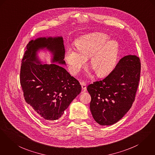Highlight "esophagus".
Listing matches in <instances>:
<instances>
[{
    "mask_svg": "<svg viewBox=\"0 0 155 155\" xmlns=\"http://www.w3.org/2000/svg\"><path fill=\"white\" fill-rule=\"evenodd\" d=\"M81 85V87H82V93H84L87 90V87H86V84L84 82L82 81L80 83Z\"/></svg>",
    "mask_w": 155,
    "mask_h": 155,
    "instance_id": "1",
    "label": "esophagus"
}]
</instances>
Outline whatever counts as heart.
Wrapping results in <instances>:
<instances>
[{
	"label": "heart",
	"instance_id": "heart-1",
	"mask_svg": "<svg viewBox=\"0 0 155 155\" xmlns=\"http://www.w3.org/2000/svg\"><path fill=\"white\" fill-rule=\"evenodd\" d=\"M103 33H91L81 36L76 42L77 51L68 47L65 59L70 72L76 74L90 57V65L98 77L108 75L116 67L119 46Z\"/></svg>",
	"mask_w": 155,
	"mask_h": 155
}]
</instances>
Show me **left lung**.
<instances>
[{"instance_id":"left-lung-1","label":"left lung","mask_w":155,"mask_h":155,"mask_svg":"<svg viewBox=\"0 0 155 155\" xmlns=\"http://www.w3.org/2000/svg\"><path fill=\"white\" fill-rule=\"evenodd\" d=\"M140 66L137 56H125L104 80L88 85L90 111L97 123L112 125L130 110L139 85Z\"/></svg>"}]
</instances>
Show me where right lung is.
I'll use <instances>...</instances> for the list:
<instances>
[{
    "mask_svg": "<svg viewBox=\"0 0 155 155\" xmlns=\"http://www.w3.org/2000/svg\"><path fill=\"white\" fill-rule=\"evenodd\" d=\"M51 54V64H42L37 52ZM63 38L40 37L29 42L22 60L20 83L26 102L41 117L59 119L72 100L81 91L78 80L60 65L64 60Z\"/></svg>",
    "mask_w": 155,
    "mask_h": 155,
    "instance_id": "obj_1",
    "label": "right lung"
}]
</instances>
